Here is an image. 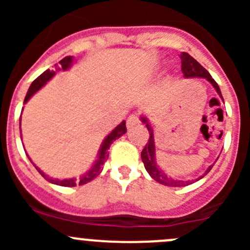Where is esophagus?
<instances>
[{
    "label": "esophagus",
    "mask_w": 250,
    "mask_h": 250,
    "mask_svg": "<svg viewBox=\"0 0 250 250\" xmlns=\"http://www.w3.org/2000/svg\"><path fill=\"white\" fill-rule=\"evenodd\" d=\"M139 116L138 115H130L129 117L127 118V128L128 129H132L135 125H139Z\"/></svg>",
    "instance_id": "34e87169"
}]
</instances>
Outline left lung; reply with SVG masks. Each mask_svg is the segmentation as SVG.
Masks as SVG:
<instances>
[{"label": "left lung", "mask_w": 250, "mask_h": 250, "mask_svg": "<svg viewBox=\"0 0 250 250\" xmlns=\"http://www.w3.org/2000/svg\"><path fill=\"white\" fill-rule=\"evenodd\" d=\"M180 59H181V71H183L184 77L185 78H195V77L206 78V80L208 81L211 85H213L214 89L216 90L218 95L221 98V100L224 102V98H223V95H221L220 88H219L218 83H216L215 81L211 78L210 74H209V72L204 69V67L197 62V60L193 59L190 54H188V53H185V52L181 53ZM140 121L146 125V128H147V130H148V134H150V138H148L147 144L145 145L144 150L141 151V160H143L144 166H145L146 172L150 174V176L153 179V180H156L157 183L162 184V185H166V186H172V188H183V186L192 184L193 180H188V181L179 180V179L170 178L169 175H167V174L163 172V169L157 165V161H156L155 134H153V129H152V127H151L150 122H148V118L146 117V116L143 115V116H140ZM213 166L214 165L209 166V167L207 168L206 172H204L201 176H198L196 180H200V179H202L204 175H207V174L210 172V169L213 168Z\"/></svg>", "instance_id": "left-lung-1"}]
</instances>
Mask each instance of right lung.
Instances as JSON below:
<instances>
[{
  "instance_id": "1",
  "label": "right lung",
  "mask_w": 250,
  "mask_h": 250,
  "mask_svg": "<svg viewBox=\"0 0 250 250\" xmlns=\"http://www.w3.org/2000/svg\"><path fill=\"white\" fill-rule=\"evenodd\" d=\"M72 64H74V58L70 57V55L69 57H65L64 59L60 60L59 65H57V71L58 70H64V71H66V70H69L70 67L72 66ZM54 76H55V71H53V70L52 71H50V70H46L43 74L40 75V76L31 83V85H30L29 90H27V93H26V97H25V99H24V104H26V103L29 102L30 98H31L32 95L37 92V90L41 89V88L46 84L48 81L52 80ZM19 125H21V117H20V120H19ZM125 132H127V128H125V121H122V122H121L120 125L115 128V129H112V132H111L110 134L106 135V138H105L104 141L102 143V145H100V148H99V152H98L97 160L94 161V163L92 165L90 169L87 170L85 173H83L78 179L77 178H69V179L52 178V176L47 175L46 173L42 172L39 167H36V165H34V162H32L31 158L27 156V153H26V156L29 157L30 162H31L32 165L35 166V168L39 170V173L41 174V175L43 176L47 181H49V183L55 184V185L66 186V188H74V186H76V185H84V184L94 180V179L97 178L100 173H102L103 165H104L105 161L109 158V152H107V150L110 148L111 144H112L116 139H118L120 137H122Z\"/></svg>"
}]
</instances>
